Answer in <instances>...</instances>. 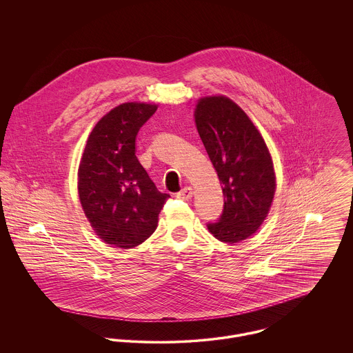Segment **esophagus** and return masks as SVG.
<instances>
[{
    "label": "esophagus",
    "mask_w": 353,
    "mask_h": 353,
    "mask_svg": "<svg viewBox=\"0 0 353 353\" xmlns=\"http://www.w3.org/2000/svg\"><path fill=\"white\" fill-rule=\"evenodd\" d=\"M193 194H194V192H193V189L189 186V188H185V189H182V190L178 193V199L189 201V200H192Z\"/></svg>",
    "instance_id": "1"
}]
</instances>
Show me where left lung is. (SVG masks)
Listing matches in <instances>:
<instances>
[{
	"label": "left lung",
	"mask_w": 353,
	"mask_h": 353,
	"mask_svg": "<svg viewBox=\"0 0 353 353\" xmlns=\"http://www.w3.org/2000/svg\"><path fill=\"white\" fill-rule=\"evenodd\" d=\"M194 121L224 194L223 214L208 230L220 242L239 243L259 230L274 199L270 152L249 115L224 95L200 98Z\"/></svg>",
	"instance_id": "8db88e82"
}]
</instances>
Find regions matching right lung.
Segmentation results:
<instances>
[{
    "instance_id": "1",
    "label": "right lung",
    "mask_w": 353,
    "mask_h": 353,
    "mask_svg": "<svg viewBox=\"0 0 353 353\" xmlns=\"http://www.w3.org/2000/svg\"><path fill=\"white\" fill-rule=\"evenodd\" d=\"M156 110L152 103H122L103 115L88 136L77 190L87 220L105 245H141L154 232L170 197L156 189L136 156L137 133Z\"/></svg>"
}]
</instances>
